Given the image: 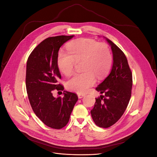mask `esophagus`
Segmentation results:
<instances>
[{
  "label": "esophagus",
  "instance_id": "34e87169",
  "mask_svg": "<svg viewBox=\"0 0 157 157\" xmlns=\"http://www.w3.org/2000/svg\"><path fill=\"white\" fill-rule=\"evenodd\" d=\"M85 96L84 94H78V98H79V99H81V98H82L84 96Z\"/></svg>",
  "mask_w": 157,
  "mask_h": 157
}]
</instances>
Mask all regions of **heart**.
I'll return each instance as SVG.
<instances>
[{
	"label": "heart",
	"instance_id": "b5f03b06",
	"mask_svg": "<svg viewBox=\"0 0 157 157\" xmlns=\"http://www.w3.org/2000/svg\"><path fill=\"white\" fill-rule=\"evenodd\" d=\"M69 53L59 51L57 63L59 71L68 76L73 73L75 62L82 61L81 73L74 75L66 82V87L71 91L84 93L96 82V77L100 80L111 69L113 57L110 49L105 43L81 38L70 42L67 45Z\"/></svg>",
	"mask_w": 157,
	"mask_h": 157
}]
</instances>
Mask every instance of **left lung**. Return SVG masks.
<instances>
[{"label":"left lung","mask_w":157,"mask_h":157,"mask_svg":"<svg viewBox=\"0 0 157 157\" xmlns=\"http://www.w3.org/2000/svg\"><path fill=\"white\" fill-rule=\"evenodd\" d=\"M105 39L111 47L113 64L110 74L96 88L103 96L96 98L90 111L95 124L101 128L110 127L120 119L129 103L132 87V74L125 54Z\"/></svg>","instance_id":"8db88e82"}]
</instances>
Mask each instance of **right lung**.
I'll return each mask as SVG.
<instances>
[{
    "instance_id": "obj_1",
    "label": "right lung",
    "mask_w": 157,
    "mask_h": 157,
    "mask_svg": "<svg viewBox=\"0 0 157 157\" xmlns=\"http://www.w3.org/2000/svg\"><path fill=\"white\" fill-rule=\"evenodd\" d=\"M74 35L47 38L33 50L27 61L26 89L35 115L47 126L61 129L67 125L76 102L77 94L64 91L63 98H54V90H63L58 80L61 74L57 63L58 52Z\"/></svg>"
}]
</instances>
